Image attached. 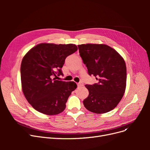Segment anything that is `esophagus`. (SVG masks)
Wrapping results in <instances>:
<instances>
[{"instance_id":"esophagus-1","label":"esophagus","mask_w":150,"mask_h":150,"mask_svg":"<svg viewBox=\"0 0 150 150\" xmlns=\"http://www.w3.org/2000/svg\"><path fill=\"white\" fill-rule=\"evenodd\" d=\"M77 85H78V87H81V86H83V85H84V83H83V82H80L79 83H78L77 84Z\"/></svg>"}]
</instances>
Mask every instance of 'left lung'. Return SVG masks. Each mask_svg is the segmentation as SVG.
<instances>
[{"label":"left lung","instance_id":"left-lung-1","mask_svg":"<svg viewBox=\"0 0 150 150\" xmlns=\"http://www.w3.org/2000/svg\"><path fill=\"white\" fill-rule=\"evenodd\" d=\"M78 50L88 74L98 81L86 84L88 97L83 101L89 111L103 114L119 104L125 91L127 67L123 58L116 50L105 44L78 45Z\"/></svg>","mask_w":150,"mask_h":150}]
</instances>
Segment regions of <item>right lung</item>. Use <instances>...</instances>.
<instances>
[{"label":"right lung","mask_w":150,"mask_h":150,"mask_svg":"<svg viewBox=\"0 0 150 150\" xmlns=\"http://www.w3.org/2000/svg\"><path fill=\"white\" fill-rule=\"evenodd\" d=\"M78 50L75 44H39L29 50L21 66L22 88L28 103L37 111L57 115L66 108L76 88L74 81L57 80L63 75L66 58Z\"/></svg>","instance_id":"add662e5"}]
</instances>
